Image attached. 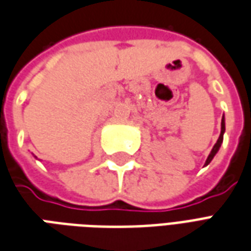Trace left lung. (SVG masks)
Masks as SVG:
<instances>
[{
  "mask_svg": "<svg viewBox=\"0 0 251 251\" xmlns=\"http://www.w3.org/2000/svg\"><path fill=\"white\" fill-rule=\"evenodd\" d=\"M224 133H225V120H224V117H222V121H221V134H220V138H218V141H217V144L214 145V148L211 149V153L209 154V157H207V159H206L205 165H209L211 159L214 158V155H215V154H217V151L220 150L221 144H222V141H224Z\"/></svg>",
  "mask_w": 251,
  "mask_h": 251,
  "instance_id": "left-lung-1",
  "label": "left lung"
}]
</instances>
